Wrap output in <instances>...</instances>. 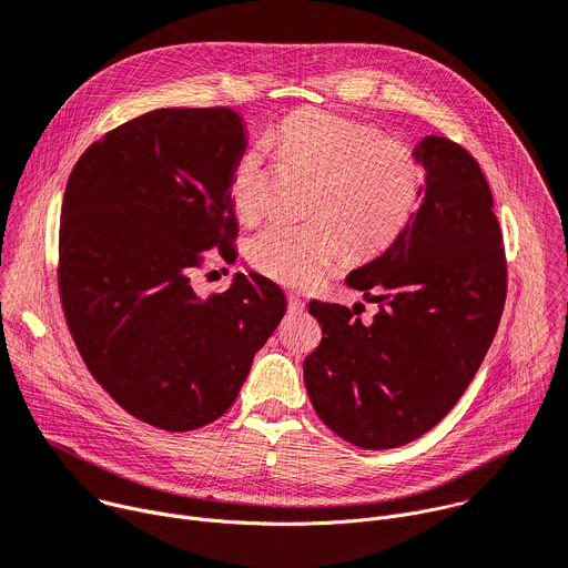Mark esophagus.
Masks as SVG:
<instances>
[{"label": "esophagus", "instance_id": "34e87169", "mask_svg": "<svg viewBox=\"0 0 568 568\" xmlns=\"http://www.w3.org/2000/svg\"><path fill=\"white\" fill-rule=\"evenodd\" d=\"M287 307H290L292 315H301V313L305 311V301L298 298L296 294H290V296H287Z\"/></svg>", "mask_w": 568, "mask_h": 568}]
</instances>
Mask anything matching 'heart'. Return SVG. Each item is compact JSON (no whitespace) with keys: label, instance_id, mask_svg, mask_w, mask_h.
I'll use <instances>...</instances> for the list:
<instances>
[{"label":"heart","instance_id":"b5f03b06","mask_svg":"<svg viewBox=\"0 0 568 568\" xmlns=\"http://www.w3.org/2000/svg\"><path fill=\"white\" fill-rule=\"evenodd\" d=\"M272 142L283 156L320 174L311 222L274 220L257 231L246 253L265 276L290 285L317 283L346 251L387 246L415 215L424 170L409 146L333 111L301 109L287 115ZM267 168L263 146H248L231 176V196L242 217L265 209Z\"/></svg>","mask_w":568,"mask_h":568}]
</instances>
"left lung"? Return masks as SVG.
<instances>
[{"label": "left lung", "mask_w": 568, "mask_h": 568, "mask_svg": "<svg viewBox=\"0 0 568 568\" xmlns=\"http://www.w3.org/2000/svg\"><path fill=\"white\" fill-rule=\"evenodd\" d=\"M422 205L346 285L378 303L311 301L322 344L303 381L320 419L359 448H396L437 426L474 381L496 335L507 267L489 183L467 149L426 135L415 151Z\"/></svg>", "instance_id": "1"}]
</instances>
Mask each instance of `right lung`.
<instances>
[{
  "mask_svg": "<svg viewBox=\"0 0 568 568\" xmlns=\"http://www.w3.org/2000/svg\"><path fill=\"white\" fill-rule=\"evenodd\" d=\"M246 151L231 109H159L97 140L61 213L59 287L94 381L135 419L170 433L215 422L285 315L270 278L235 274L199 296L201 253L237 235L231 176Z\"/></svg>",
  "mask_w": 568,
  "mask_h": 568,
  "instance_id": "add662e5",
  "label": "right lung"
}]
</instances>
